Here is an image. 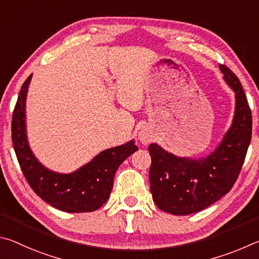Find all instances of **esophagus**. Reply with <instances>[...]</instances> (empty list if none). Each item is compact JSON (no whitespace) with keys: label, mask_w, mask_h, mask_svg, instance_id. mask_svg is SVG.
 I'll list each match as a JSON object with an SVG mask.
<instances>
[{"label":"esophagus","mask_w":259,"mask_h":259,"mask_svg":"<svg viewBox=\"0 0 259 259\" xmlns=\"http://www.w3.org/2000/svg\"><path fill=\"white\" fill-rule=\"evenodd\" d=\"M138 139L142 144L150 143L153 140V134L151 132V130H149L148 127H144L143 130L140 131V133L138 135Z\"/></svg>","instance_id":"34e87169"}]
</instances>
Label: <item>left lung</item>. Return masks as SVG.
Here are the masks:
<instances>
[{"instance_id":"obj_1","label":"left lung","mask_w":259,"mask_h":259,"mask_svg":"<svg viewBox=\"0 0 259 259\" xmlns=\"http://www.w3.org/2000/svg\"><path fill=\"white\" fill-rule=\"evenodd\" d=\"M235 93L232 125L210 155L199 159L178 157L157 143L149 146L150 191L158 208L171 215H190L225 196L237 181L251 140L252 117L242 85L234 72L220 65Z\"/></svg>"}]
</instances>
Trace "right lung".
Returning a JSON list of instances; mask_svg holds the SVG:
<instances>
[{
    "label": "right lung",
    "mask_w": 259,
    "mask_h": 259,
    "mask_svg": "<svg viewBox=\"0 0 259 259\" xmlns=\"http://www.w3.org/2000/svg\"><path fill=\"white\" fill-rule=\"evenodd\" d=\"M31 75L22 84L12 115V143L18 162L34 192L52 207L67 212L99 209L110 197L113 178L127 157L138 151L135 142L107 149L69 174L48 169L31 152L26 133V97Z\"/></svg>",
    "instance_id": "obj_1"
}]
</instances>
